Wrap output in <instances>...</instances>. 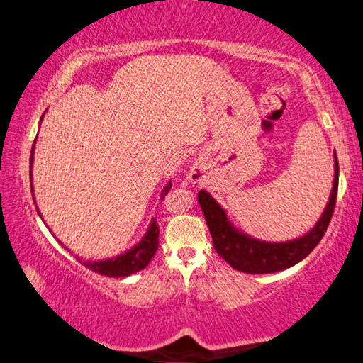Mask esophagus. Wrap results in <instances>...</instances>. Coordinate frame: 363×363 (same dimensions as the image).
<instances>
[{
  "instance_id": "obj_1",
  "label": "esophagus",
  "mask_w": 363,
  "mask_h": 363,
  "mask_svg": "<svg viewBox=\"0 0 363 363\" xmlns=\"http://www.w3.org/2000/svg\"><path fill=\"white\" fill-rule=\"evenodd\" d=\"M189 180H191V182H194V183H198V182H201V177H199V170H196V169H193L191 172H189Z\"/></svg>"
}]
</instances>
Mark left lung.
Masks as SVG:
<instances>
[{
    "label": "left lung",
    "instance_id": "left-lung-1",
    "mask_svg": "<svg viewBox=\"0 0 363 363\" xmlns=\"http://www.w3.org/2000/svg\"><path fill=\"white\" fill-rule=\"evenodd\" d=\"M340 165L335 152L333 185L325 208L317 223L303 236L285 240V242H266L238 230L228 218V213L217 201L204 189L198 194L199 206L211 230L215 250L230 263L234 269L247 274H271V272L289 269L306 258L325 234L332 218L336 194H338Z\"/></svg>",
    "mask_w": 363,
    "mask_h": 363
}]
</instances>
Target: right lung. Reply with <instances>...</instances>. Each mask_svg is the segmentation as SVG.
<instances>
[{"label": "right lung", "mask_w": 363, "mask_h": 363, "mask_svg": "<svg viewBox=\"0 0 363 363\" xmlns=\"http://www.w3.org/2000/svg\"><path fill=\"white\" fill-rule=\"evenodd\" d=\"M41 121H43V118H41ZM35 143H36V140H35ZM33 155H35V145L30 152L31 194H33V172H31V167H33ZM170 188H172V182H169L167 185L164 186L161 198H164V196L169 193ZM35 206H36V201H35ZM38 213H40V211H38ZM40 217H41V213H40ZM41 220H43V217H41ZM157 244H159V226H157V221L152 218L150 226H148V230H146V233L143 234V238L140 239L135 245L130 247L129 250L119 253V255H116V257H111L106 259H95V262H92V259H82L81 257H76V259H78L81 264H84L86 268H89L94 272H99V274H101V276L127 277V276L133 274V272L142 271L143 268L148 266L151 258L155 257V253L157 250ZM60 245L63 247V249H67L69 252L68 247H65L62 242H60Z\"/></svg>", "instance_id": "obj_1"}]
</instances>
